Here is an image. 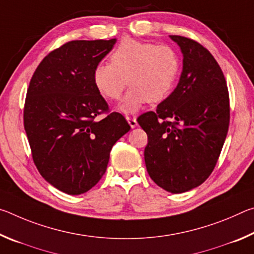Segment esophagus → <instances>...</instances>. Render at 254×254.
I'll return each instance as SVG.
<instances>
[{
	"label": "esophagus",
	"instance_id": "34e87169",
	"mask_svg": "<svg viewBox=\"0 0 254 254\" xmlns=\"http://www.w3.org/2000/svg\"><path fill=\"white\" fill-rule=\"evenodd\" d=\"M127 122H128V124H130V127H131L132 128H134V127L137 126V121H136L135 118L127 117Z\"/></svg>",
	"mask_w": 254,
	"mask_h": 254
}]
</instances>
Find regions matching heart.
<instances>
[{
	"label": "heart",
	"instance_id": "heart-1",
	"mask_svg": "<svg viewBox=\"0 0 254 254\" xmlns=\"http://www.w3.org/2000/svg\"><path fill=\"white\" fill-rule=\"evenodd\" d=\"M180 60L168 45H154L124 38L110 55V64H98L93 70L97 92L117 101L127 85L120 110L133 113L145 102L154 104L169 95L178 77Z\"/></svg>",
	"mask_w": 254,
	"mask_h": 254
}]
</instances>
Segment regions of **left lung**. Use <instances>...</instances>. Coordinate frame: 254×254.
<instances>
[{"label":"left lung","instance_id":"1","mask_svg":"<svg viewBox=\"0 0 254 254\" xmlns=\"http://www.w3.org/2000/svg\"><path fill=\"white\" fill-rule=\"evenodd\" d=\"M184 56L175 91L137 118L148 135L144 161L159 187L180 194L209 177L230 126V97L224 74L213 55L198 42L170 36Z\"/></svg>","mask_w":254,"mask_h":254}]
</instances>
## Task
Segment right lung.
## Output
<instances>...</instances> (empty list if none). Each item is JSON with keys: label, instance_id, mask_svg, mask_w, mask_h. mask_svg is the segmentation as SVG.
<instances>
[{"label": "right lung", "instance_id": "obj_1", "mask_svg": "<svg viewBox=\"0 0 254 254\" xmlns=\"http://www.w3.org/2000/svg\"><path fill=\"white\" fill-rule=\"evenodd\" d=\"M115 42H66L41 60L30 80L23 124L33 162L66 194H84L100 182L112 147L131 128L122 114L110 112L93 83L94 68Z\"/></svg>", "mask_w": 254, "mask_h": 254}]
</instances>
